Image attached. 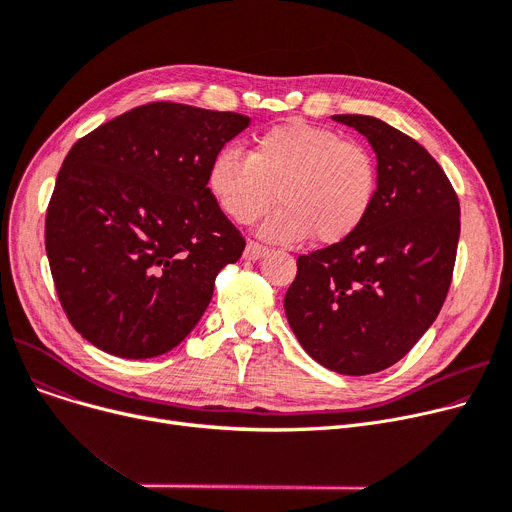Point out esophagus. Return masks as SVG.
I'll return each mask as SVG.
<instances>
[{"instance_id": "34e87169", "label": "esophagus", "mask_w": 512, "mask_h": 512, "mask_svg": "<svg viewBox=\"0 0 512 512\" xmlns=\"http://www.w3.org/2000/svg\"><path fill=\"white\" fill-rule=\"evenodd\" d=\"M267 253H270V249L259 245V242L251 240V242H247V247H245V253H242V257H245L247 261H257V259L265 257Z\"/></svg>"}]
</instances>
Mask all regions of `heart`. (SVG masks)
<instances>
[{
    "mask_svg": "<svg viewBox=\"0 0 512 512\" xmlns=\"http://www.w3.org/2000/svg\"><path fill=\"white\" fill-rule=\"evenodd\" d=\"M207 188L236 224L255 222L276 197L282 205L259 226L267 240L313 236L317 245H338L367 220L378 193V168L361 143L292 120L263 132L249 155L234 147L215 151Z\"/></svg>",
    "mask_w": 512,
    "mask_h": 512,
    "instance_id": "heart-1",
    "label": "heart"
}]
</instances>
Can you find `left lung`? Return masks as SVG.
Segmentation results:
<instances>
[{"instance_id": "1", "label": "left lung", "mask_w": 512, "mask_h": 512, "mask_svg": "<svg viewBox=\"0 0 512 512\" xmlns=\"http://www.w3.org/2000/svg\"><path fill=\"white\" fill-rule=\"evenodd\" d=\"M378 157V193L363 226L301 255L284 297L288 324L319 365L344 375L382 371L434 324L450 288L461 207L438 161L390 124L332 116Z\"/></svg>"}]
</instances>
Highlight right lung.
Returning a JSON list of instances; mask_svg holds the SVG:
<instances>
[{"instance_id":"right-lung-1","label":"right lung","mask_w":512,"mask_h":512,"mask_svg":"<svg viewBox=\"0 0 512 512\" xmlns=\"http://www.w3.org/2000/svg\"><path fill=\"white\" fill-rule=\"evenodd\" d=\"M249 116L157 101L68 151L45 218V251L74 330L122 359L178 346L245 238L207 188L209 161Z\"/></svg>"}]
</instances>
